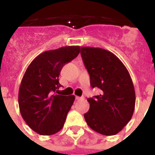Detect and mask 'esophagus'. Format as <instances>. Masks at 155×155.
Returning <instances> with one entry per match:
<instances>
[{
  "label": "esophagus",
  "mask_w": 155,
  "mask_h": 155,
  "mask_svg": "<svg viewBox=\"0 0 155 155\" xmlns=\"http://www.w3.org/2000/svg\"><path fill=\"white\" fill-rule=\"evenodd\" d=\"M75 98H76V100H81V99H83V98H84V97L76 96V97H75Z\"/></svg>",
  "instance_id": "34e87169"
}]
</instances>
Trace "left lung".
Here are the masks:
<instances>
[{"label": "left lung", "mask_w": 155, "mask_h": 155, "mask_svg": "<svg viewBox=\"0 0 155 155\" xmlns=\"http://www.w3.org/2000/svg\"><path fill=\"white\" fill-rule=\"evenodd\" d=\"M81 54L90 75L91 86L101 90L87 98V124L97 133L112 136L131 120L135 108V91L128 71L118 57L102 48L81 47Z\"/></svg>", "instance_id": "1"}]
</instances>
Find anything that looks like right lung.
I'll return each instance as SVG.
<instances>
[{
	"instance_id": "obj_1",
	"label": "right lung",
	"mask_w": 155,
	"mask_h": 155,
	"mask_svg": "<svg viewBox=\"0 0 155 155\" xmlns=\"http://www.w3.org/2000/svg\"><path fill=\"white\" fill-rule=\"evenodd\" d=\"M80 46H64L37 56L27 68L18 92V105L23 120L40 135H52L64 127L74 95L55 92L61 84L59 76L63 67L76 58Z\"/></svg>"
}]
</instances>
